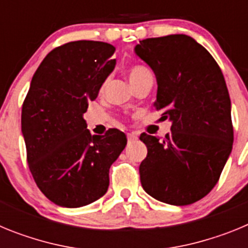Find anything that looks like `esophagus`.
Masks as SVG:
<instances>
[{
    "label": "esophagus",
    "instance_id": "esophagus-1",
    "mask_svg": "<svg viewBox=\"0 0 248 248\" xmlns=\"http://www.w3.org/2000/svg\"><path fill=\"white\" fill-rule=\"evenodd\" d=\"M126 137H128V141H134V140H137L138 135L135 133H128Z\"/></svg>",
    "mask_w": 248,
    "mask_h": 248
}]
</instances>
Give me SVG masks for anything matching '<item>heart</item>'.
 <instances>
[{"instance_id": "b5f03b06", "label": "heart", "mask_w": 248, "mask_h": 248, "mask_svg": "<svg viewBox=\"0 0 248 248\" xmlns=\"http://www.w3.org/2000/svg\"><path fill=\"white\" fill-rule=\"evenodd\" d=\"M146 76H151V73L149 69H146L143 65H134V67H131L128 71V77L129 80H130V84L131 83L137 82V80L141 79L143 77Z\"/></svg>"}]
</instances>
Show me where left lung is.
<instances>
[{
  "instance_id": "1",
  "label": "left lung",
  "mask_w": 248,
  "mask_h": 248,
  "mask_svg": "<svg viewBox=\"0 0 248 248\" xmlns=\"http://www.w3.org/2000/svg\"><path fill=\"white\" fill-rule=\"evenodd\" d=\"M135 53L153 69L154 107L164 109L171 133L141 134L148 155L139 166L143 189L169 205H190L218 181L233 143L231 100L214 57L186 34L146 38Z\"/></svg>"
}]
</instances>
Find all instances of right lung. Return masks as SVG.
<instances>
[{
	"mask_svg": "<svg viewBox=\"0 0 248 248\" xmlns=\"http://www.w3.org/2000/svg\"><path fill=\"white\" fill-rule=\"evenodd\" d=\"M115 47L76 41L54 48L31 80L21 130L34 181L63 207L97 201L109 186V169L126 145L118 129L91 135L83 114L114 71Z\"/></svg>",
	"mask_w": 248,
	"mask_h": 248,
	"instance_id": "obj_1",
	"label": "right lung"
}]
</instances>
